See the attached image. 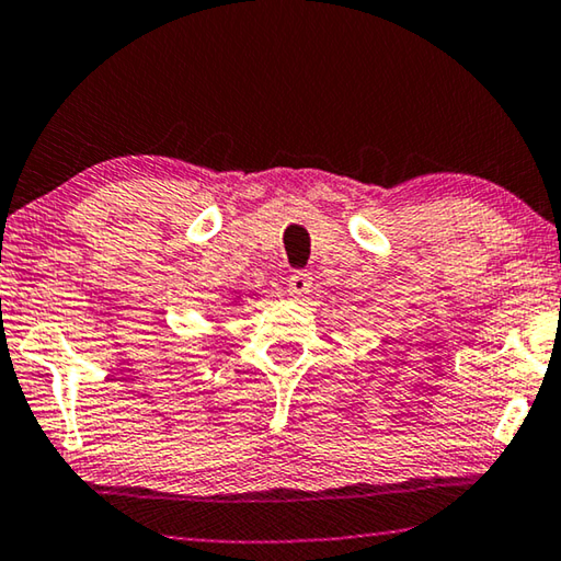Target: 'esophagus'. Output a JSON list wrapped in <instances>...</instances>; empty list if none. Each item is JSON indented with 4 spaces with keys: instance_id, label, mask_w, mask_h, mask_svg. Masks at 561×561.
Returning <instances> with one entry per match:
<instances>
[{
    "instance_id": "esophagus-1",
    "label": "esophagus",
    "mask_w": 561,
    "mask_h": 561,
    "mask_svg": "<svg viewBox=\"0 0 561 561\" xmlns=\"http://www.w3.org/2000/svg\"><path fill=\"white\" fill-rule=\"evenodd\" d=\"M309 289H311V274H309V272H294L291 277H289V282H287L289 297L299 299V297H304V294H307Z\"/></svg>"
}]
</instances>
